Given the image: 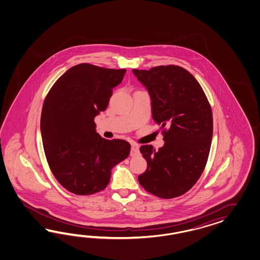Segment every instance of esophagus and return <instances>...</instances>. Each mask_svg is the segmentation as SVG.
I'll return each instance as SVG.
<instances>
[{
	"mask_svg": "<svg viewBox=\"0 0 260 260\" xmlns=\"http://www.w3.org/2000/svg\"><path fill=\"white\" fill-rule=\"evenodd\" d=\"M137 155H139L138 146L137 145H133L132 146V150H131V156L134 157V156H137Z\"/></svg>",
	"mask_w": 260,
	"mask_h": 260,
	"instance_id": "obj_1",
	"label": "esophagus"
}]
</instances>
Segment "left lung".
<instances>
[{
    "label": "left lung",
    "mask_w": 260,
    "mask_h": 260,
    "mask_svg": "<svg viewBox=\"0 0 260 260\" xmlns=\"http://www.w3.org/2000/svg\"><path fill=\"white\" fill-rule=\"evenodd\" d=\"M148 89L152 118L163 129L165 144L140 148L147 170L138 176L155 197L171 199L193 187L204 171L213 138V113L197 79L179 66L133 70Z\"/></svg>",
    "instance_id": "left-lung-1"
}]
</instances>
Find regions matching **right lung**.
Here are the masks:
<instances>
[{"instance_id":"obj_1","label":"right lung","mask_w":260,"mask_h":260,"mask_svg":"<svg viewBox=\"0 0 260 260\" xmlns=\"http://www.w3.org/2000/svg\"><path fill=\"white\" fill-rule=\"evenodd\" d=\"M126 71L79 63L56 81L44 101L41 134L47 163L57 181L74 194L103 190L111 169L129 154L128 142L103 138L94 123Z\"/></svg>"}]
</instances>
